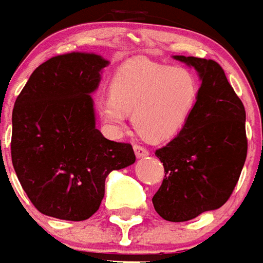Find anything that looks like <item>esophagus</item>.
Returning a JSON list of instances; mask_svg holds the SVG:
<instances>
[{"label": "esophagus", "mask_w": 263, "mask_h": 263, "mask_svg": "<svg viewBox=\"0 0 263 263\" xmlns=\"http://www.w3.org/2000/svg\"><path fill=\"white\" fill-rule=\"evenodd\" d=\"M133 148H135V153L137 157H146V156H148V150H147L144 146L135 144V146H133Z\"/></svg>", "instance_id": "obj_1"}]
</instances>
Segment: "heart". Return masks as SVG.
I'll list each match as a JSON object with an SVG mask.
<instances>
[{
	"label": "heart",
	"mask_w": 263,
	"mask_h": 263,
	"mask_svg": "<svg viewBox=\"0 0 263 263\" xmlns=\"http://www.w3.org/2000/svg\"><path fill=\"white\" fill-rule=\"evenodd\" d=\"M110 90L99 100V111L111 132H120L133 113V124L143 137L165 141L185 127L198 100L200 82L184 66L133 61L117 70Z\"/></svg>",
	"instance_id": "obj_1"
}]
</instances>
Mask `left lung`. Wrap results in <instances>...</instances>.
I'll use <instances>...</instances> for the list:
<instances>
[{"instance_id":"obj_1","label":"left lung","mask_w":263,"mask_h":263,"mask_svg":"<svg viewBox=\"0 0 263 263\" xmlns=\"http://www.w3.org/2000/svg\"><path fill=\"white\" fill-rule=\"evenodd\" d=\"M174 58L194 66L202 83L185 127L156 150L165 176L153 205L167 221L184 222L222 206L232 194L247 160V115L219 63Z\"/></svg>"}]
</instances>
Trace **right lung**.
I'll use <instances>...</instances> for the list:
<instances>
[{
    "mask_svg": "<svg viewBox=\"0 0 263 263\" xmlns=\"http://www.w3.org/2000/svg\"><path fill=\"white\" fill-rule=\"evenodd\" d=\"M107 61L72 52L33 70L12 110L11 157L39 212L85 221L105 197L109 173L136 161L130 143L107 140L95 126L90 93Z\"/></svg>",
    "mask_w": 263,
    "mask_h": 263,
    "instance_id": "1",
    "label": "right lung"
}]
</instances>
